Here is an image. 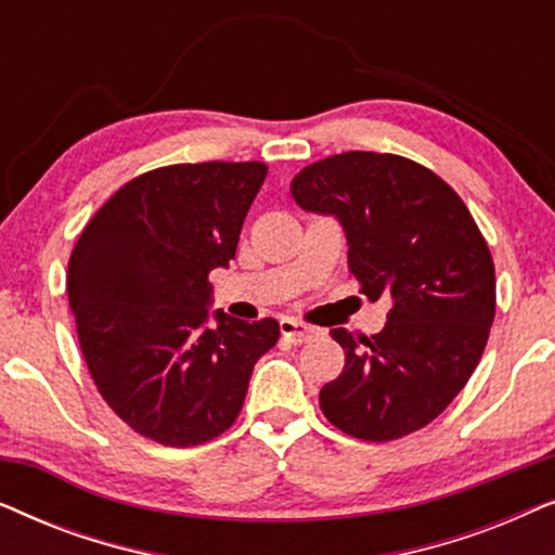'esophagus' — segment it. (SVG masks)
<instances>
[{
    "instance_id": "34e87169",
    "label": "esophagus",
    "mask_w": 555,
    "mask_h": 555,
    "mask_svg": "<svg viewBox=\"0 0 555 555\" xmlns=\"http://www.w3.org/2000/svg\"><path fill=\"white\" fill-rule=\"evenodd\" d=\"M280 331H283V336L287 340H293V344H306V340L318 336V328H313V325L293 321V318H283V321H280Z\"/></svg>"
}]
</instances>
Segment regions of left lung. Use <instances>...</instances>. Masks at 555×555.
Masks as SVG:
<instances>
[{
    "label": "left lung",
    "instance_id": "obj_1",
    "mask_svg": "<svg viewBox=\"0 0 555 555\" xmlns=\"http://www.w3.org/2000/svg\"><path fill=\"white\" fill-rule=\"evenodd\" d=\"M291 192L344 227L361 291L391 300L376 336L331 331L346 366L321 389L325 420L366 442L427 427L473 376L495 318V268L473 215L437 173L374 151L310 164Z\"/></svg>",
    "mask_w": 555,
    "mask_h": 555
}]
</instances>
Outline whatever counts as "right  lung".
Returning <instances> with one entry per match:
<instances>
[{
	"mask_svg": "<svg viewBox=\"0 0 555 555\" xmlns=\"http://www.w3.org/2000/svg\"><path fill=\"white\" fill-rule=\"evenodd\" d=\"M260 162L177 164L128 181L82 230L67 298L108 406L166 447L209 442L237 420L280 323L211 308L209 272L237 253Z\"/></svg>",
	"mask_w": 555,
	"mask_h": 555,
	"instance_id": "add662e5",
	"label": "right lung"
}]
</instances>
